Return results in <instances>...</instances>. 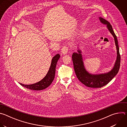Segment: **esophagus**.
Segmentation results:
<instances>
[{
	"label": "esophagus",
	"instance_id": "34e87169",
	"mask_svg": "<svg viewBox=\"0 0 127 127\" xmlns=\"http://www.w3.org/2000/svg\"><path fill=\"white\" fill-rule=\"evenodd\" d=\"M61 51H62V53H63L64 54H66L68 52V47L66 46H64L62 47V48L61 49Z\"/></svg>",
	"mask_w": 127,
	"mask_h": 127
}]
</instances>
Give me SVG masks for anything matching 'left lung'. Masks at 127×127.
<instances>
[{
  "label": "left lung",
  "mask_w": 127,
  "mask_h": 127,
  "mask_svg": "<svg viewBox=\"0 0 127 127\" xmlns=\"http://www.w3.org/2000/svg\"><path fill=\"white\" fill-rule=\"evenodd\" d=\"M99 19L102 24L107 25L108 30L110 31L115 39V44L117 50V58L113 69L107 73L98 75L89 74L84 68L81 51L78 50V54L74 53L72 56L74 71L77 78L84 85L92 88H101L106 85L117 74L120 66L121 56L119 52V47L117 36L113 31L112 25L109 22L102 17H99Z\"/></svg>",
  "instance_id": "8db88e82"
}]
</instances>
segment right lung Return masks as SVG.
Wrapping results in <instances>:
<instances>
[{
  "label": "right lung",
  "instance_id": "1",
  "mask_svg": "<svg viewBox=\"0 0 127 127\" xmlns=\"http://www.w3.org/2000/svg\"><path fill=\"white\" fill-rule=\"evenodd\" d=\"M60 57V55L58 54L53 58L48 72L46 76L42 80L37 83L32 84L25 85L22 83H20V84L22 86L27 88L28 89L34 90H43L48 87L52 83V82L54 80V77H55L56 64Z\"/></svg>",
  "mask_w": 127,
  "mask_h": 127
}]
</instances>
